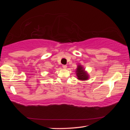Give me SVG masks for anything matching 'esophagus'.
I'll return each instance as SVG.
<instances>
[{
	"mask_svg": "<svg viewBox=\"0 0 130 130\" xmlns=\"http://www.w3.org/2000/svg\"><path fill=\"white\" fill-rule=\"evenodd\" d=\"M62 68H64V69H67V65H62Z\"/></svg>",
	"mask_w": 130,
	"mask_h": 130,
	"instance_id": "obj_1",
	"label": "esophagus"
}]
</instances>
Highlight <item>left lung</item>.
<instances>
[{
  "mask_svg": "<svg viewBox=\"0 0 130 130\" xmlns=\"http://www.w3.org/2000/svg\"><path fill=\"white\" fill-rule=\"evenodd\" d=\"M76 74L77 76V78L80 80H86L88 78V75L87 73L86 72L84 71V69H83L82 66L78 65V68H77Z\"/></svg>",
  "mask_w": 130,
  "mask_h": 130,
  "instance_id": "1",
  "label": "left lung"
}]
</instances>
